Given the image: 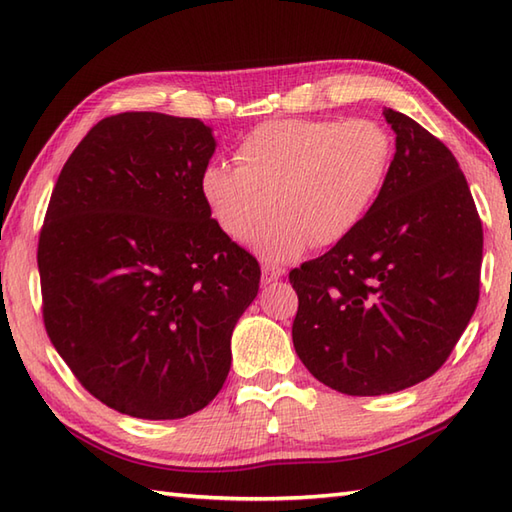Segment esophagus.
Returning <instances> with one entry per match:
<instances>
[{"instance_id":"esophagus-1","label":"esophagus","mask_w":512,"mask_h":512,"mask_svg":"<svg viewBox=\"0 0 512 512\" xmlns=\"http://www.w3.org/2000/svg\"><path fill=\"white\" fill-rule=\"evenodd\" d=\"M281 275H284V270L279 266H273L268 262L262 264V284H273V281H277Z\"/></svg>"}]
</instances>
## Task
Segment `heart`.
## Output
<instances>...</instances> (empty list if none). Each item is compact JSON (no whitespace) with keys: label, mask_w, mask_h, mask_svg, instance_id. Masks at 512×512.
Returning <instances> with one entry per match:
<instances>
[{"label":"heart","mask_w":512,"mask_h":512,"mask_svg":"<svg viewBox=\"0 0 512 512\" xmlns=\"http://www.w3.org/2000/svg\"><path fill=\"white\" fill-rule=\"evenodd\" d=\"M237 167L209 162L200 193L233 239L255 237L270 262H288L308 244H339L374 209L383 191L394 138L372 118L268 121L239 140Z\"/></svg>","instance_id":"1"}]
</instances>
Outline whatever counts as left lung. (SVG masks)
I'll return each mask as SVG.
<instances>
[{
  "label": "left lung",
  "mask_w": 512,
  "mask_h": 512,
  "mask_svg": "<svg viewBox=\"0 0 512 512\" xmlns=\"http://www.w3.org/2000/svg\"><path fill=\"white\" fill-rule=\"evenodd\" d=\"M396 154L354 233L290 270L292 343L308 372L347 396H380L447 361L480 299L482 220L449 147L383 110Z\"/></svg>",
  "instance_id": "left-lung-1"
}]
</instances>
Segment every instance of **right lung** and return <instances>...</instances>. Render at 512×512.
<instances>
[{
  "instance_id": "obj_1",
  "label": "right lung",
  "mask_w": 512,
  "mask_h": 512,
  "mask_svg": "<svg viewBox=\"0 0 512 512\" xmlns=\"http://www.w3.org/2000/svg\"><path fill=\"white\" fill-rule=\"evenodd\" d=\"M215 151L198 118L123 112L65 162L39 233L43 325L76 380L132 418L204 409L257 297V259L200 193Z\"/></svg>"
}]
</instances>
